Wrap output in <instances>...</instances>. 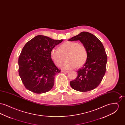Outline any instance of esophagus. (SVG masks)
<instances>
[{
    "mask_svg": "<svg viewBox=\"0 0 125 125\" xmlns=\"http://www.w3.org/2000/svg\"><path fill=\"white\" fill-rule=\"evenodd\" d=\"M61 72H63V73H68L69 72V71H67V70H62Z\"/></svg>",
    "mask_w": 125,
    "mask_h": 125,
    "instance_id": "obj_1",
    "label": "esophagus"
}]
</instances>
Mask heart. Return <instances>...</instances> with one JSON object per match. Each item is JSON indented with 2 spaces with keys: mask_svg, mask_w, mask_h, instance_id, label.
Listing matches in <instances>:
<instances>
[{
  "mask_svg": "<svg viewBox=\"0 0 125 125\" xmlns=\"http://www.w3.org/2000/svg\"><path fill=\"white\" fill-rule=\"evenodd\" d=\"M51 58L54 64L60 66L65 60H67L62 65L65 69L79 68L85 63L88 57L86 47L76 41H65L59 47V49L53 48L50 52Z\"/></svg>",
  "mask_w": 125,
  "mask_h": 125,
  "instance_id": "1",
  "label": "heart"
}]
</instances>
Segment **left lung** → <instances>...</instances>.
<instances>
[{
    "label": "left lung",
    "instance_id": "left-lung-1",
    "mask_svg": "<svg viewBox=\"0 0 125 125\" xmlns=\"http://www.w3.org/2000/svg\"><path fill=\"white\" fill-rule=\"evenodd\" d=\"M68 41L80 40L86 47L88 57L78 70V76L70 82L72 88L81 92L95 89L101 83L106 69L107 56L100 40L88 32H82Z\"/></svg>",
    "mask_w": 125,
    "mask_h": 125
}]
</instances>
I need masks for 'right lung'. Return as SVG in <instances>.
<instances>
[{
    "label": "right lung",
    "instance_id": "obj_1",
    "mask_svg": "<svg viewBox=\"0 0 125 125\" xmlns=\"http://www.w3.org/2000/svg\"><path fill=\"white\" fill-rule=\"evenodd\" d=\"M63 41L38 35L24 45L19 57L18 72L27 89L41 94L52 88L54 76L61 70L54 64L50 52Z\"/></svg>",
    "mask_w": 125,
    "mask_h": 125
}]
</instances>
